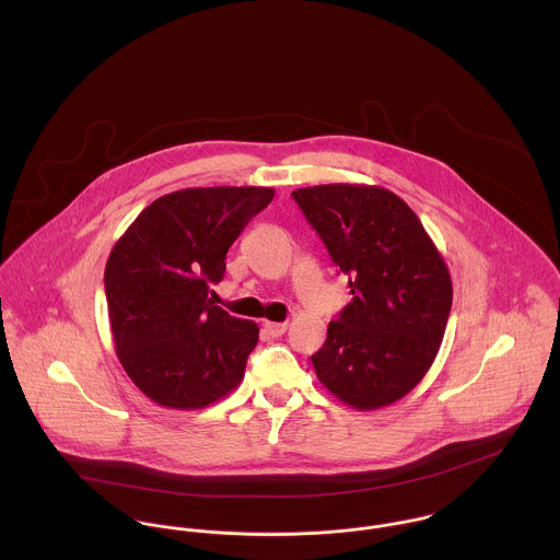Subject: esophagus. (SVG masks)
Instances as JSON below:
<instances>
[{
	"mask_svg": "<svg viewBox=\"0 0 560 560\" xmlns=\"http://www.w3.org/2000/svg\"><path fill=\"white\" fill-rule=\"evenodd\" d=\"M287 327H289V323H276V320H265V323H262V329H265V334H269L271 338H278V336H282V334L287 331Z\"/></svg>",
	"mask_w": 560,
	"mask_h": 560,
	"instance_id": "34e87169",
	"label": "esophagus"
}]
</instances>
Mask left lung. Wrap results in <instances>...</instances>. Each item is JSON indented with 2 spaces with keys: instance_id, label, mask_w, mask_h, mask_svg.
Listing matches in <instances>:
<instances>
[{
  "instance_id": "1",
  "label": "left lung",
  "mask_w": 560,
  "mask_h": 560,
  "mask_svg": "<svg viewBox=\"0 0 560 560\" xmlns=\"http://www.w3.org/2000/svg\"><path fill=\"white\" fill-rule=\"evenodd\" d=\"M291 196L353 295L313 355L320 384L360 411L399 400L431 369L444 338L453 282L442 254L384 187L334 183Z\"/></svg>"
}]
</instances>
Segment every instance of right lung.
Instances as JSON below:
<instances>
[{"mask_svg": "<svg viewBox=\"0 0 560 560\" xmlns=\"http://www.w3.org/2000/svg\"><path fill=\"white\" fill-rule=\"evenodd\" d=\"M269 187H194L151 202L116 241L105 298L116 355L158 405L202 409L233 393L258 325L209 298L226 252L273 198Z\"/></svg>", "mask_w": 560, "mask_h": 560, "instance_id": "add662e5", "label": "right lung"}]
</instances>
